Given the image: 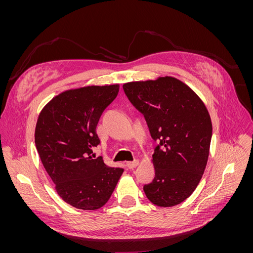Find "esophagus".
Instances as JSON below:
<instances>
[{"mask_svg":"<svg viewBox=\"0 0 253 253\" xmlns=\"http://www.w3.org/2000/svg\"><path fill=\"white\" fill-rule=\"evenodd\" d=\"M139 164H140L139 160H134V162H127L126 163V165H127L129 169H134V168H136Z\"/></svg>","mask_w":253,"mask_h":253,"instance_id":"34e87169","label":"esophagus"}]
</instances>
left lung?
<instances>
[{
    "label": "left lung",
    "instance_id": "obj_1",
    "mask_svg": "<svg viewBox=\"0 0 253 253\" xmlns=\"http://www.w3.org/2000/svg\"><path fill=\"white\" fill-rule=\"evenodd\" d=\"M128 100L147 120L155 177L143 187L158 207L186 201L200 183L208 162L212 122L202 99L186 83L170 76L124 84Z\"/></svg>",
    "mask_w": 253,
    "mask_h": 253
}]
</instances>
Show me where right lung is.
<instances>
[{
	"label": "right lung",
	"instance_id": "1",
	"mask_svg": "<svg viewBox=\"0 0 253 253\" xmlns=\"http://www.w3.org/2000/svg\"><path fill=\"white\" fill-rule=\"evenodd\" d=\"M119 84L67 89L42 109L35 129L41 162L62 200L81 210L104 206L115 190L121 168L94 158L100 139L96 133L102 112L117 97Z\"/></svg>",
	"mask_w": 253,
	"mask_h": 253
}]
</instances>
